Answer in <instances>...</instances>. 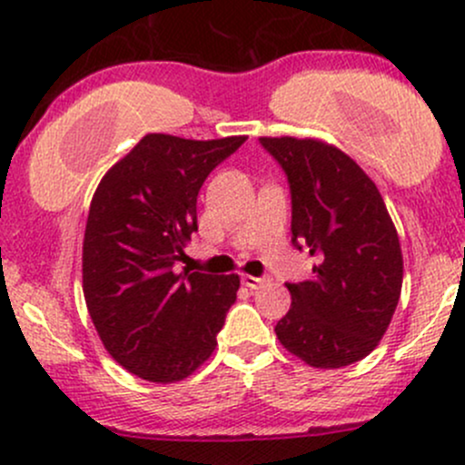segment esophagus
<instances>
[{"label": "esophagus", "mask_w": 465, "mask_h": 465, "mask_svg": "<svg viewBox=\"0 0 465 465\" xmlns=\"http://www.w3.org/2000/svg\"><path fill=\"white\" fill-rule=\"evenodd\" d=\"M241 282L244 284V287H249V289H258L260 284L267 282V278H256V275H242Z\"/></svg>", "instance_id": "esophagus-1"}]
</instances>
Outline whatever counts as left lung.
I'll return each mask as SVG.
<instances>
[{
    "label": "left lung",
    "mask_w": 465,
    "mask_h": 465,
    "mask_svg": "<svg viewBox=\"0 0 465 465\" xmlns=\"http://www.w3.org/2000/svg\"><path fill=\"white\" fill-rule=\"evenodd\" d=\"M287 176L291 242L315 258L311 280L287 282L291 309L275 324L289 353L315 369L364 360L400 302V238L384 198L360 165L313 139H260Z\"/></svg>",
    "instance_id": "obj_1"
}]
</instances>
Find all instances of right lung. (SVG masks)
Returning a JSON list of instances; mask_svg holds the SVG:
<instances>
[{"label":"right lung","instance_id":"right-lung-1","mask_svg":"<svg viewBox=\"0 0 465 465\" xmlns=\"http://www.w3.org/2000/svg\"><path fill=\"white\" fill-rule=\"evenodd\" d=\"M247 136L147 134L104 176L84 238V295L108 353L147 381L192 375L216 349L238 275L183 269L205 178Z\"/></svg>","mask_w":465,"mask_h":465}]
</instances>
